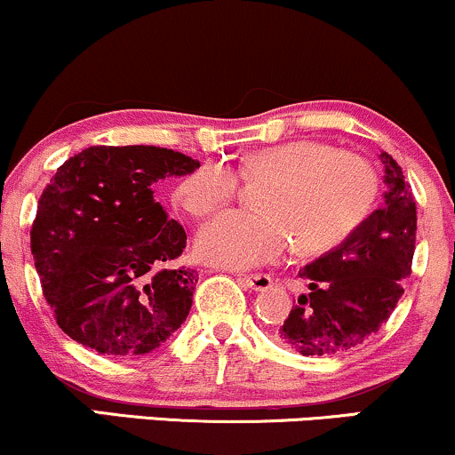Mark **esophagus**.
<instances>
[{"label": "esophagus", "instance_id": "obj_1", "mask_svg": "<svg viewBox=\"0 0 455 455\" xmlns=\"http://www.w3.org/2000/svg\"><path fill=\"white\" fill-rule=\"evenodd\" d=\"M242 282L250 291H267L269 286L274 284V280H271L267 274H248L243 275Z\"/></svg>", "mask_w": 455, "mask_h": 455}]
</instances>
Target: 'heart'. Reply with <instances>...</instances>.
<instances>
[{
	"instance_id": "b5f03b06",
	"label": "heart",
	"mask_w": 455,
	"mask_h": 455,
	"mask_svg": "<svg viewBox=\"0 0 455 455\" xmlns=\"http://www.w3.org/2000/svg\"><path fill=\"white\" fill-rule=\"evenodd\" d=\"M237 171L222 160L203 162L177 186V203L195 218L212 216L237 196L242 177L269 181L263 212H224L201 228L198 257L248 269L282 257L297 239L306 254H323L355 237L379 201V175L368 160L323 140H291L252 151Z\"/></svg>"
}]
</instances>
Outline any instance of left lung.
Returning <instances> with one entry per match:
<instances>
[{"instance_id":"obj_1","label":"left lung","mask_w":455,"mask_h":455,"mask_svg":"<svg viewBox=\"0 0 455 455\" xmlns=\"http://www.w3.org/2000/svg\"><path fill=\"white\" fill-rule=\"evenodd\" d=\"M385 205L340 248L306 265L301 295L280 325V340L301 355H333L355 348L379 331L404 293L415 254L417 207L411 184L387 151Z\"/></svg>"}]
</instances>
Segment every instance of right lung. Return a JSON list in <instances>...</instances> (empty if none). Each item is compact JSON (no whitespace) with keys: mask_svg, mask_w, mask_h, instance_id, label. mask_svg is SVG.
Returning a JSON list of instances; mask_svg holds the SVG:
<instances>
[{"mask_svg":"<svg viewBox=\"0 0 455 455\" xmlns=\"http://www.w3.org/2000/svg\"><path fill=\"white\" fill-rule=\"evenodd\" d=\"M201 162L154 145H93L51 177L31 224L46 304L72 340L102 355L158 348L192 307L196 271L173 267L186 231L154 198Z\"/></svg>","mask_w":455,"mask_h":455,"instance_id":"obj_1","label":"right lung"}]
</instances>
